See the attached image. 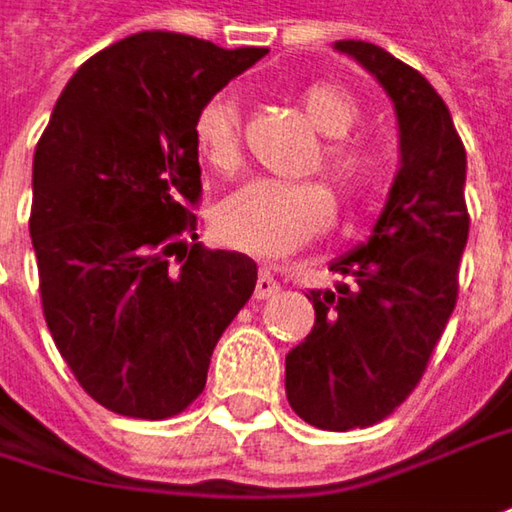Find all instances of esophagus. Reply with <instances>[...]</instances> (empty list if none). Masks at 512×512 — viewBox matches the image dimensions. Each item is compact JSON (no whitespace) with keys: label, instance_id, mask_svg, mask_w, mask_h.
Returning a JSON list of instances; mask_svg holds the SVG:
<instances>
[{"label":"esophagus","instance_id":"1","mask_svg":"<svg viewBox=\"0 0 512 512\" xmlns=\"http://www.w3.org/2000/svg\"><path fill=\"white\" fill-rule=\"evenodd\" d=\"M279 294V282L273 279L268 268H259V279H256V299H270Z\"/></svg>","mask_w":512,"mask_h":512}]
</instances>
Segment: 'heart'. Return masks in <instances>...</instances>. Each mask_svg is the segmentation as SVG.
<instances>
[{
    "instance_id": "1",
    "label": "heart",
    "mask_w": 512,
    "mask_h": 512,
    "mask_svg": "<svg viewBox=\"0 0 512 512\" xmlns=\"http://www.w3.org/2000/svg\"><path fill=\"white\" fill-rule=\"evenodd\" d=\"M296 103L320 132L322 146L311 169H320L345 204H360L383 184V158L369 143L351 138L360 126L357 97L337 83H308ZM192 146L198 158L221 175L242 164V112L230 91L207 97L192 115ZM334 221V198L320 181L276 184L250 181L230 192L213 213L216 236L256 256H285L317 239Z\"/></svg>"
}]
</instances>
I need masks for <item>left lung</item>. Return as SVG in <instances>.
I'll return each instance as SVG.
<instances>
[{"label":"left lung","mask_w":512,"mask_h":512,"mask_svg":"<svg viewBox=\"0 0 512 512\" xmlns=\"http://www.w3.org/2000/svg\"><path fill=\"white\" fill-rule=\"evenodd\" d=\"M392 97L400 172L366 244L331 262L354 285L311 291L317 320L285 357V395L317 429L345 432L389 418L421 383L458 299L467 247V152L447 103L380 45L340 39Z\"/></svg>","instance_id":"8db88e82"}]
</instances>
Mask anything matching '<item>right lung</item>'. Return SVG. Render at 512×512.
Here are the masks:
<instances>
[{"label":"right lung","instance_id":"1","mask_svg":"<svg viewBox=\"0 0 512 512\" xmlns=\"http://www.w3.org/2000/svg\"><path fill=\"white\" fill-rule=\"evenodd\" d=\"M265 54L132 34L77 68L39 138L28 227L42 314L77 383L109 412H184L256 288L250 256L184 239H198L201 198L192 115Z\"/></svg>","mask_w":512,"mask_h":512}]
</instances>
